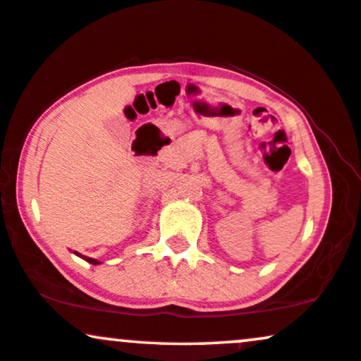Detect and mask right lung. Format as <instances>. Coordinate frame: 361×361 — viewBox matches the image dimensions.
Returning a JSON list of instances; mask_svg holds the SVG:
<instances>
[{
    "instance_id": "right-lung-1",
    "label": "right lung",
    "mask_w": 361,
    "mask_h": 361,
    "mask_svg": "<svg viewBox=\"0 0 361 361\" xmlns=\"http://www.w3.org/2000/svg\"><path fill=\"white\" fill-rule=\"evenodd\" d=\"M75 255H78V257H81V258H83V259H86V262L91 263V264H99L98 259H94V258H90V257H83V255H80V253H76V252H75Z\"/></svg>"
}]
</instances>
